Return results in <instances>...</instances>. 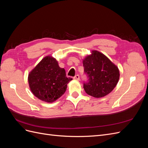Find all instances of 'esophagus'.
<instances>
[{"label":"esophagus","instance_id":"1","mask_svg":"<svg viewBox=\"0 0 148 148\" xmlns=\"http://www.w3.org/2000/svg\"><path fill=\"white\" fill-rule=\"evenodd\" d=\"M73 79H74L75 80H77V81H79V76L78 75H75V77H73Z\"/></svg>","mask_w":148,"mask_h":148}]
</instances>
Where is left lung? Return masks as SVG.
I'll list each match as a JSON object with an SVG mask.
<instances>
[{
    "instance_id": "1",
    "label": "left lung",
    "mask_w": 148,
    "mask_h": 148,
    "mask_svg": "<svg viewBox=\"0 0 148 148\" xmlns=\"http://www.w3.org/2000/svg\"><path fill=\"white\" fill-rule=\"evenodd\" d=\"M84 73L88 76V82L83 88L88 95L99 98L109 94L117 85L120 73L118 67L105 55L92 51L83 61Z\"/></svg>"
}]
</instances>
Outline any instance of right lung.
Returning a JSON list of instances; mask_svg holds the SVG:
<instances>
[{"label": "right lung", "mask_w": 148, "mask_h": 148, "mask_svg": "<svg viewBox=\"0 0 148 148\" xmlns=\"http://www.w3.org/2000/svg\"><path fill=\"white\" fill-rule=\"evenodd\" d=\"M28 83L31 92L38 99L51 103L59 99L66 91L72 78H67L64 69L51 56H46L31 71Z\"/></svg>", "instance_id": "obj_1"}]
</instances>
